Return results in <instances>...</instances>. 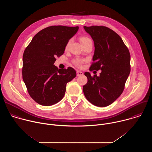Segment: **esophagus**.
I'll return each instance as SVG.
<instances>
[{
  "label": "esophagus",
  "mask_w": 152,
  "mask_h": 152,
  "mask_svg": "<svg viewBox=\"0 0 152 152\" xmlns=\"http://www.w3.org/2000/svg\"><path fill=\"white\" fill-rule=\"evenodd\" d=\"M76 75H77V76H82L83 75V72L79 71V70H77L76 72Z\"/></svg>",
  "instance_id": "obj_1"
}]
</instances>
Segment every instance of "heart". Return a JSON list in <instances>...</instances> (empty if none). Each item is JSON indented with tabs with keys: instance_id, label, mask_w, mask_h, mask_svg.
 Listing matches in <instances>:
<instances>
[{
	"instance_id": "b5f03b06",
	"label": "heart",
	"mask_w": 152,
	"mask_h": 152,
	"mask_svg": "<svg viewBox=\"0 0 152 152\" xmlns=\"http://www.w3.org/2000/svg\"><path fill=\"white\" fill-rule=\"evenodd\" d=\"M80 41L81 42L82 45H83L85 44V43L86 42H90L91 41V39L87 37H81L80 38ZM92 42V41H91ZM70 42H71V40H69L67 45L66 46V50H67L69 48V46L70 45ZM85 62V59H80V58H76L73 61V64L75 65V66H76L77 67H82V64Z\"/></svg>"
}]
</instances>
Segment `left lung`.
Masks as SVG:
<instances>
[{"label": "left lung", "mask_w": 152, "mask_h": 152, "mask_svg": "<svg viewBox=\"0 0 152 152\" xmlns=\"http://www.w3.org/2000/svg\"><path fill=\"white\" fill-rule=\"evenodd\" d=\"M94 43L93 62L90 71L102 70L100 76L85 72L88 82L83 86L84 95L91 103L104 107L122 94L131 72V55L121 38L103 26H83Z\"/></svg>", "instance_id": "obj_1"}]
</instances>
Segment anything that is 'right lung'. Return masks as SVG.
I'll return each mask as SVG.
<instances>
[{
  "label": "right lung",
  "mask_w": 152,
  "mask_h": 152,
  "mask_svg": "<svg viewBox=\"0 0 152 152\" xmlns=\"http://www.w3.org/2000/svg\"><path fill=\"white\" fill-rule=\"evenodd\" d=\"M78 26H51L38 32L23 55L22 77L30 96L42 106L53 105L64 97L67 83L76 76L72 67L58 69L53 64L63 55Z\"/></svg>",
  "instance_id": "right-lung-1"
}]
</instances>
